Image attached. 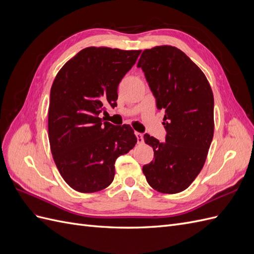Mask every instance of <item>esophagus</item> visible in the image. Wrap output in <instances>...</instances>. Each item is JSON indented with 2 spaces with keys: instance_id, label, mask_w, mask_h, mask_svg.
Returning a JSON list of instances; mask_svg holds the SVG:
<instances>
[{
  "instance_id": "34e87169",
  "label": "esophagus",
  "mask_w": 254,
  "mask_h": 254,
  "mask_svg": "<svg viewBox=\"0 0 254 254\" xmlns=\"http://www.w3.org/2000/svg\"><path fill=\"white\" fill-rule=\"evenodd\" d=\"M135 135H136V139H137V143L139 144H142L144 142V139H143V134L140 133V132H135Z\"/></svg>"
}]
</instances>
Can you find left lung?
<instances>
[{
  "label": "left lung",
  "instance_id": "1",
  "mask_svg": "<svg viewBox=\"0 0 254 254\" xmlns=\"http://www.w3.org/2000/svg\"><path fill=\"white\" fill-rule=\"evenodd\" d=\"M137 67L145 74L157 108L165 110V142L144 134L153 159L143 166V173L160 193H180L202 170L213 140L212 89L200 68L171 45L145 50Z\"/></svg>",
  "mask_w": 254,
  "mask_h": 254
}]
</instances>
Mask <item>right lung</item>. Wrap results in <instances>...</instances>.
Here are the masks:
<instances>
[{
  "mask_svg": "<svg viewBox=\"0 0 254 254\" xmlns=\"http://www.w3.org/2000/svg\"><path fill=\"white\" fill-rule=\"evenodd\" d=\"M141 51L87 48L68 60L53 82L49 107L52 155L64 181L80 193H94L114 179V163L134 147L129 125L101 119L117 107L118 87Z\"/></svg>",
  "mask_w": 254,
  "mask_h": 254,
  "instance_id": "obj_1",
  "label": "right lung"
}]
</instances>
